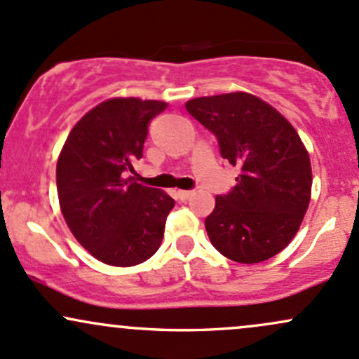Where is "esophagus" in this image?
I'll use <instances>...</instances> for the list:
<instances>
[{"mask_svg":"<svg viewBox=\"0 0 359 359\" xmlns=\"http://www.w3.org/2000/svg\"><path fill=\"white\" fill-rule=\"evenodd\" d=\"M191 195H194V191H190V190H180L178 191V198L180 200H188Z\"/></svg>","mask_w":359,"mask_h":359,"instance_id":"34e87169","label":"esophagus"}]
</instances>
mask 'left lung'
<instances>
[{
    "label": "left lung",
    "instance_id": "8db88e82",
    "mask_svg": "<svg viewBox=\"0 0 359 359\" xmlns=\"http://www.w3.org/2000/svg\"><path fill=\"white\" fill-rule=\"evenodd\" d=\"M188 113L217 137L221 156L241 175L215 196L205 219L210 243L240 264H258L292 241L311 198V164L294 126L248 92L190 99Z\"/></svg>",
    "mask_w": 359,
    "mask_h": 359
}]
</instances>
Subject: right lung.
Listing matches in <instances>:
<instances>
[{"mask_svg": "<svg viewBox=\"0 0 359 359\" xmlns=\"http://www.w3.org/2000/svg\"><path fill=\"white\" fill-rule=\"evenodd\" d=\"M168 102L107 99L79 119L56 164L60 209L76 241L113 267L149 260L164 238L175 200L137 183L128 171L142 159L150 119Z\"/></svg>", "mask_w": 359, "mask_h": 359, "instance_id": "obj_1", "label": "right lung"}]
</instances>
